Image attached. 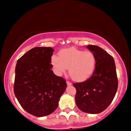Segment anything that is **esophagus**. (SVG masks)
Listing matches in <instances>:
<instances>
[{
  "label": "esophagus",
  "instance_id": "obj_1",
  "mask_svg": "<svg viewBox=\"0 0 131 131\" xmlns=\"http://www.w3.org/2000/svg\"><path fill=\"white\" fill-rule=\"evenodd\" d=\"M67 84L68 86H70V85H71L72 83H71V82H69V81H67Z\"/></svg>",
  "mask_w": 131,
  "mask_h": 131
}]
</instances>
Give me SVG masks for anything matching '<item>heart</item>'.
Masks as SVG:
<instances>
[{"label":"heart","instance_id":"b5f03b06","mask_svg":"<svg viewBox=\"0 0 131 131\" xmlns=\"http://www.w3.org/2000/svg\"><path fill=\"white\" fill-rule=\"evenodd\" d=\"M51 63L58 75L64 73L68 68L71 79L80 82L86 81L92 75L96 67V57L89 50L70 48L61 50L58 57L53 56Z\"/></svg>","mask_w":131,"mask_h":131}]
</instances>
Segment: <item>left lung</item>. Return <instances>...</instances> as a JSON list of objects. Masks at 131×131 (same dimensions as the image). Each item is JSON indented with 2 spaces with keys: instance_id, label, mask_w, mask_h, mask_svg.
Listing matches in <instances>:
<instances>
[{
  "instance_id": "left-lung-1",
  "label": "left lung",
  "mask_w": 131,
  "mask_h": 131,
  "mask_svg": "<svg viewBox=\"0 0 131 131\" xmlns=\"http://www.w3.org/2000/svg\"><path fill=\"white\" fill-rule=\"evenodd\" d=\"M96 57V67L91 78L74 83L75 101L81 111L90 114L102 112L111 104L117 91L118 79L113 58L97 46H86Z\"/></svg>"
}]
</instances>
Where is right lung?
<instances>
[{
    "mask_svg": "<svg viewBox=\"0 0 131 131\" xmlns=\"http://www.w3.org/2000/svg\"><path fill=\"white\" fill-rule=\"evenodd\" d=\"M53 51L52 48H34L24 54L16 66V97L27 112L37 117L56 111L67 89L65 80L51 70Z\"/></svg>",
    "mask_w": 131,
    "mask_h": 131,
    "instance_id": "obj_1",
    "label": "right lung"
}]
</instances>
